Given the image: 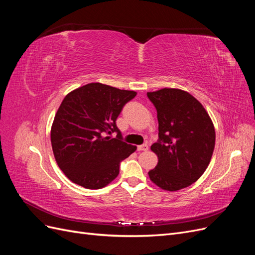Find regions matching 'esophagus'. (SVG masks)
Instances as JSON below:
<instances>
[{
    "label": "esophagus",
    "instance_id": "1",
    "mask_svg": "<svg viewBox=\"0 0 255 255\" xmlns=\"http://www.w3.org/2000/svg\"><path fill=\"white\" fill-rule=\"evenodd\" d=\"M148 149H149L148 143H143V144H140V145L137 146L138 151H148Z\"/></svg>",
    "mask_w": 255,
    "mask_h": 255
}]
</instances>
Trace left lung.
<instances>
[{
    "mask_svg": "<svg viewBox=\"0 0 255 255\" xmlns=\"http://www.w3.org/2000/svg\"><path fill=\"white\" fill-rule=\"evenodd\" d=\"M146 96L158 120V140L151 145L158 163L149 171L150 180L168 191L187 187L211 161L216 138L213 122L202 104L184 90L163 88Z\"/></svg>",
    "mask_w": 255,
    "mask_h": 255,
    "instance_id": "1",
    "label": "left lung"
}]
</instances>
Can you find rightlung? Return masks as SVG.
Returning a JSON list of instances; mask_svg holds the SVG:
<instances>
[{"mask_svg": "<svg viewBox=\"0 0 255 255\" xmlns=\"http://www.w3.org/2000/svg\"><path fill=\"white\" fill-rule=\"evenodd\" d=\"M135 96V91L90 83L65 97L53 121L51 142L69 180L100 189L118 176L120 163L136 146L122 140L116 120ZM113 132L116 138L110 137Z\"/></svg>", "mask_w": 255, "mask_h": 255, "instance_id": "1", "label": "right lung"}]
</instances>
